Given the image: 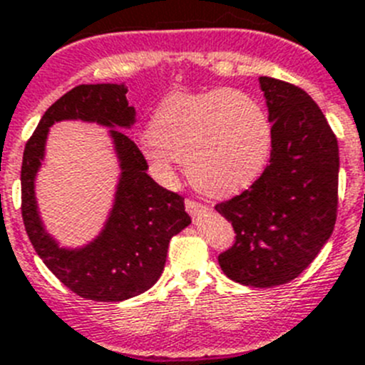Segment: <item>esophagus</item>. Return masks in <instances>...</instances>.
<instances>
[{"instance_id": "esophagus-1", "label": "esophagus", "mask_w": 365, "mask_h": 365, "mask_svg": "<svg viewBox=\"0 0 365 365\" xmlns=\"http://www.w3.org/2000/svg\"><path fill=\"white\" fill-rule=\"evenodd\" d=\"M185 206H186V212H188L192 217H197V215L205 214V212L208 210V206L202 205V202L199 201H193V199H186Z\"/></svg>"}]
</instances>
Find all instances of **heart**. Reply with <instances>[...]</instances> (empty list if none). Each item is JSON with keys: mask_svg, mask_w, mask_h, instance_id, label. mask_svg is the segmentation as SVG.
Segmentation results:
<instances>
[{"mask_svg": "<svg viewBox=\"0 0 365 365\" xmlns=\"http://www.w3.org/2000/svg\"><path fill=\"white\" fill-rule=\"evenodd\" d=\"M148 157L160 170L186 163L199 192L227 197L248 188L265 170L272 125L254 96L230 87L173 93L155 109Z\"/></svg>", "mask_w": 365, "mask_h": 365, "instance_id": "1", "label": "heart"}]
</instances>
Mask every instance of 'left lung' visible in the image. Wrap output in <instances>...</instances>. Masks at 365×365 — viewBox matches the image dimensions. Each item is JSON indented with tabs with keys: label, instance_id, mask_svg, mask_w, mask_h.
<instances>
[{
	"label": "left lung",
	"instance_id": "1",
	"mask_svg": "<svg viewBox=\"0 0 365 365\" xmlns=\"http://www.w3.org/2000/svg\"><path fill=\"white\" fill-rule=\"evenodd\" d=\"M272 122V148L263 173L215 210L232 222L234 243L219 267L241 285H283L312 263L336 222V135L307 93L261 76Z\"/></svg>",
	"mask_w": 365,
	"mask_h": 365
}]
</instances>
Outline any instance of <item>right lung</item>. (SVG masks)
<instances>
[{"label":"right lung","instance_id":"obj_1","mask_svg":"<svg viewBox=\"0 0 365 365\" xmlns=\"http://www.w3.org/2000/svg\"><path fill=\"white\" fill-rule=\"evenodd\" d=\"M124 86L82 83L51 106L25 144L21 163V217L29 240L47 269L80 298L122 302L148 291L164 270L168 245L188 227L185 197L163 188L146 173L143 151L128 135L111 130L122 175L106 228L80 250L60 248L45 234L34 199V177L43 159L49 125L58 120H86L130 128L135 108Z\"/></svg>","mask_w":365,"mask_h":365}]
</instances>
